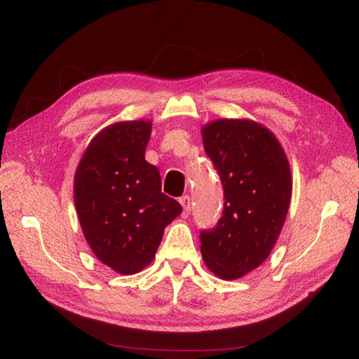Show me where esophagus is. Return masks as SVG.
<instances>
[{"label": "esophagus", "instance_id": "obj_1", "mask_svg": "<svg viewBox=\"0 0 359 359\" xmlns=\"http://www.w3.org/2000/svg\"><path fill=\"white\" fill-rule=\"evenodd\" d=\"M179 201H180V204L183 207V212L187 213V215H189V212H191V198H189V195H183Z\"/></svg>", "mask_w": 359, "mask_h": 359}]
</instances>
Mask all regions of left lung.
<instances>
[{"label": "left lung", "instance_id": "1", "mask_svg": "<svg viewBox=\"0 0 359 359\" xmlns=\"http://www.w3.org/2000/svg\"><path fill=\"white\" fill-rule=\"evenodd\" d=\"M205 154L224 187L217 225L200 234L213 274L234 280L258 269L280 236L292 195V176L276 135L250 119H216L201 128Z\"/></svg>", "mask_w": 359, "mask_h": 359}]
</instances>
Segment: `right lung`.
<instances>
[{
    "instance_id": "add662e5",
    "label": "right lung",
    "mask_w": 359,
    "mask_h": 359,
    "mask_svg": "<svg viewBox=\"0 0 359 359\" xmlns=\"http://www.w3.org/2000/svg\"><path fill=\"white\" fill-rule=\"evenodd\" d=\"M150 121L106 126L88 144L74 175V204L94 255L119 274L154 261L182 205L161 192L159 170L144 159Z\"/></svg>"
}]
</instances>
